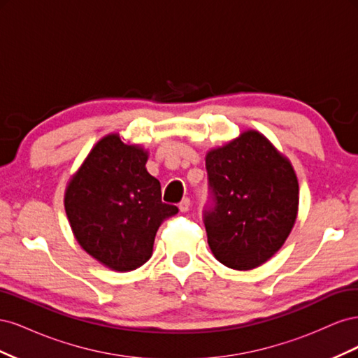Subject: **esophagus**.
I'll list each match as a JSON object with an SVG mask.
<instances>
[{
	"instance_id": "esophagus-1",
	"label": "esophagus",
	"mask_w": 358,
	"mask_h": 358,
	"mask_svg": "<svg viewBox=\"0 0 358 358\" xmlns=\"http://www.w3.org/2000/svg\"><path fill=\"white\" fill-rule=\"evenodd\" d=\"M189 206H191L189 199H183V200L179 203V210H180V212H188V210H189Z\"/></svg>"
}]
</instances>
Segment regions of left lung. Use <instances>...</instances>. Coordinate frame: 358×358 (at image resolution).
I'll return each mask as SVG.
<instances>
[{
  "instance_id": "8db88e82",
  "label": "left lung",
  "mask_w": 358,
  "mask_h": 358,
  "mask_svg": "<svg viewBox=\"0 0 358 358\" xmlns=\"http://www.w3.org/2000/svg\"><path fill=\"white\" fill-rule=\"evenodd\" d=\"M212 204L204 210L210 251L224 266L252 270L287 241L299 212L291 162L255 129L206 154Z\"/></svg>"
}]
</instances>
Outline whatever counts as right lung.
<instances>
[{"instance_id":"obj_1","label":"right lung","mask_w":358,"mask_h":358,"mask_svg":"<svg viewBox=\"0 0 358 358\" xmlns=\"http://www.w3.org/2000/svg\"><path fill=\"white\" fill-rule=\"evenodd\" d=\"M148 150L107 134L67 183L64 206L78 243L116 272L143 266L161 222L178 213L161 201L159 180L146 170Z\"/></svg>"}]
</instances>
